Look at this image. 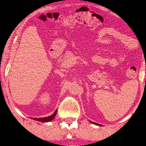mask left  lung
I'll use <instances>...</instances> for the list:
<instances>
[{
  "mask_svg": "<svg viewBox=\"0 0 146 146\" xmlns=\"http://www.w3.org/2000/svg\"><path fill=\"white\" fill-rule=\"evenodd\" d=\"M90 122H91L92 123H94V124H95V125H99V126H101L102 125H100V124H98V123H94V122H93V121H90Z\"/></svg>",
  "mask_w": 146,
  "mask_h": 146,
  "instance_id": "obj_1",
  "label": "left lung"
}]
</instances>
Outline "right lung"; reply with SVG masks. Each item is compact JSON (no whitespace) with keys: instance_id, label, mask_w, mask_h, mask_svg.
Instances as JSON below:
<instances>
[{"instance_id":"1","label":"right lung","mask_w":146,"mask_h":146,"mask_svg":"<svg viewBox=\"0 0 146 146\" xmlns=\"http://www.w3.org/2000/svg\"><path fill=\"white\" fill-rule=\"evenodd\" d=\"M56 111H57V110H56L55 111L54 113L52 114L51 116H49V117H44V118H35L33 119H34V120H35L41 121V122H48V121H50L52 120L53 119V118L55 117L56 113Z\"/></svg>"}]
</instances>
